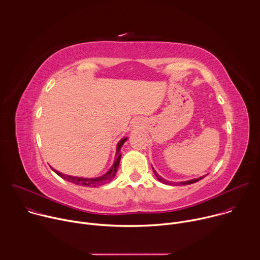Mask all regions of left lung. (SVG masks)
I'll use <instances>...</instances> for the list:
<instances>
[{
    "label": "left lung",
    "mask_w": 260,
    "mask_h": 260,
    "mask_svg": "<svg viewBox=\"0 0 260 260\" xmlns=\"http://www.w3.org/2000/svg\"><path fill=\"white\" fill-rule=\"evenodd\" d=\"M153 169V168H152ZM153 172H154V175H155V177L157 178V180L159 181V182H161V183H164V184H167V185H188V184H192V183H196V182H198V181H200V180H202L204 177H206V176H203V177H200V178H197V179H191V180H187V181H183V182H172V181H168V180H166V179H164L162 177H160L157 173H156V171L153 169Z\"/></svg>",
    "instance_id": "1"
}]
</instances>
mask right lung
Returning a JSON list of instances; mask_svg holds the SVG:
<instances>
[{
	"instance_id": "add662e5",
	"label": "right lung",
	"mask_w": 260,
	"mask_h": 260,
	"mask_svg": "<svg viewBox=\"0 0 260 260\" xmlns=\"http://www.w3.org/2000/svg\"><path fill=\"white\" fill-rule=\"evenodd\" d=\"M127 140V138H122L118 144H117V147H116V155H115V160L112 165V167H111V169L106 173L104 174L103 176L101 177H96V178H83V177H75V176H69V175H64L62 173H59L58 171L54 170L53 168H51L53 170V172L55 174H57L59 177H61L62 179L69 181V182H72L74 184L76 185H80V186H84V187H99L101 186V185H104L106 183H109L111 180H112L116 173H117V170H118V167H119V162H120V159H121V153H120V150H121V147L123 146L124 142Z\"/></svg>"
}]
</instances>
